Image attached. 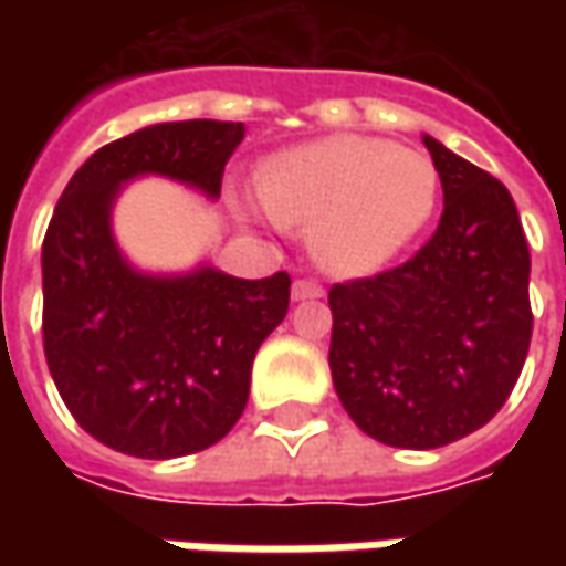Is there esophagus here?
<instances>
[{
    "label": "esophagus",
    "mask_w": 566,
    "mask_h": 566,
    "mask_svg": "<svg viewBox=\"0 0 566 566\" xmlns=\"http://www.w3.org/2000/svg\"><path fill=\"white\" fill-rule=\"evenodd\" d=\"M324 295V286L315 283V280H295L293 283V298L295 302H305V298H321Z\"/></svg>",
    "instance_id": "obj_1"
}]
</instances>
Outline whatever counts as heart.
Segmentation results:
<instances>
[{
	"instance_id": "heart-1",
	"label": "heart",
	"mask_w": 566,
	"mask_h": 566,
	"mask_svg": "<svg viewBox=\"0 0 566 566\" xmlns=\"http://www.w3.org/2000/svg\"><path fill=\"white\" fill-rule=\"evenodd\" d=\"M258 201L280 227H308L321 268L368 276L431 220L438 169L412 147L337 135L276 154L258 169Z\"/></svg>"
}]
</instances>
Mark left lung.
<instances>
[{
  "instance_id": "1",
  "label": "left lung",
  "mask_w": 566,
  "mask_h": 566,
  "mask_svg": "<svg viewBox=\"0 0 566 566\" xmlns=\"http://www.w3.org/2000/svg\"><path fill=\"white\" fill-rule=\"evenodd\" d=\"M434 235L406 264L331 286V375L368 438L460 441L507 402L533 339L530 245L511 191L434 138Z\"/></svg>"
}]
</instances>
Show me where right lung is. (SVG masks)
Instances as JSON below:
<instances>
[{
	"mask_svg": "<svg viewBox=\"0 0 566 566\" xmlns=\"http://www.w3.org/2000/svg\"><path fill=\"white\" fill-rule=\"evenodd\" d=\"M245 138L242 122H160L99 147L65 186L43 239V353L75 422L142 460L227 438L249 402L251 361L290 312V273L135 271L113 239L119 188L166 176L207 198Z\"/></svg>",
	"mask_w": 566,
	"mask_h": 566,
	"instance_id": "1",
	"label": "right lung"
}]
</instances>
